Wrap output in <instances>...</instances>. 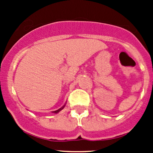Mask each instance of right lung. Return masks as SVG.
<instances>
[{
    "label": "right lung",
    "instance_id": "add662e5",
    "mask_svg": "<svg viewBox=\"0 0 153 153\" xmlns=\"http://www.w3.org/2000/svg\"><path fill=\"white\" fill-rule=\"evenodd\" d=\"M64 106H65V105H64V106H63L62 107H61V108H60V109H58V110H56V111H53V112H54V113H58V112H59L60 111H61V110H62V109H64Z\"/></svg>",
    "mask_w": 153,
    "mask_h": 153
}]
</instances>
